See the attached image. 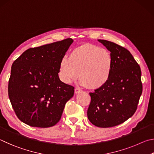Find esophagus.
<instances>
[{"label": "esophagus", "mask_w": 154, "mask_h": 154, "mask_svg": "<svg viewBox=\"0 0 154 154\" xmlns=\"http://www.w3.org/2000/svg\"><path fill=\"white\" fill-rule=\"evenodd\" d=\"M81 90L79 88H75V89H74V92H75V94H78V93H80V92H81Z\"/></svg>", "instance_id": "1"}]
</instances>
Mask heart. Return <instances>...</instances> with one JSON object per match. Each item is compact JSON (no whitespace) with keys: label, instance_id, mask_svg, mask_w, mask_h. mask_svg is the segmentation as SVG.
<instances>
[{"label":"heart","instance_id":"obj_1","mask_svg":"<svg viewBox=\"0 0 154 154\" xmlns=\"http://www.w3.org/2000/svg\"><path fill=\"white\" fill-rule=\"evenodd\" d=\"M112 66V55L108 51L85 44L72 51L68 58L61 59L59 74L62 81L68 84L77 79L79 73L80 84L95 90L108 82Z\"/></svg>","mask_w":154,"mask_h":154}]
</instances>
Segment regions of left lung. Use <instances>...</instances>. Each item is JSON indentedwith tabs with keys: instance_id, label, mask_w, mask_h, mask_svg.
<instances>
[{
	"instance_id": "8db88e82",
	"label": "left lung",
	"mask_w": 154,
	"mask_h": 154,
	"mask_svg": "<svg viewBox=\"0 0 154 154\" xmlns=\"http://www.w3.org/2000/svg\"><path fill=\"white\" fill-rule=\"evenodd\" d=\"M98 41L111 52L113 66L108 82L89 93L87 116L95 126L108 128L125 122L136 112L143 90L141 71L125 48L108 40Z\"/></svg>"
}]
</instances>
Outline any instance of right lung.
Instances as JSON below:
<instances>
[{
    "mask_svg": "<svg viewBox=\"0 0 154 154\" xmlns=\"http://www.w3.org/2000/svg\"><path fill=\"white\" fill-rule=\"evenodd\" d=\"M73 42L67 38L29 48L13 63L8 93L21 122L47 128L61 119L74 87L59 79V64Z\"/></svg>",
    "mask_w": 154,
    "mask_h": 154,
    "instance_id": "1",
    "label": "right lung"
}]
</instances>
